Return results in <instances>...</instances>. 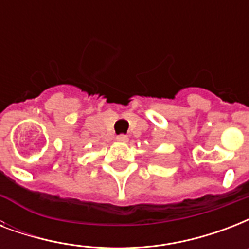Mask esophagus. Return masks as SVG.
Listing matches in <instances>:
<instances>
[{
	"mask_svg": "<svg viewBox=\"0 0 249 249\" xmlns=\"http://www.w3.org/2000/svg\"><path fill=\"white\" fill-rule=\"evenodd\" d=\"M116 141L117 142H120V143H126L129 141L128 136H125V134H120V136L116 137Z\"/></svg>",
	"mask_w": 249,
	"mask_h": 249,
	"instance_id": "34e87169",
	"label": "esophagus"
}]
</instances>
